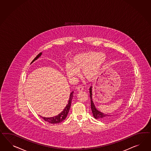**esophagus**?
Listing matches in <instances>:
<instances>
[{
	"label": "esophagus",
	"mask_w": 151,
	"mask_h": 151,
	"mask_svg": "<svg viewBox=\"0 0 151 151\" xmlns=\"http://www.w3.org/2000/svg\"><path fill=\"white\" fill-rule=\"evenodd\" d=\"M84 90V88L83 86H78L77 91H81Z\"/></svg>",
	"instance_id": "esophagus-1"
}]
</instances>
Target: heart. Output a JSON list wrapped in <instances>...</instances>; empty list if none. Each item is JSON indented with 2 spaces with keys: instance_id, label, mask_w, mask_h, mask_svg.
Masks as SVG:
<instances>
[{
  "instance_id": "1",
  "label": "heart",
  "mask_w": 151,
  "mask_h": 151,
  "mask_svg": "<svg viewBox=\"0 0 151 151\" xmlns=\"http://www.w3.org/2000/svg\"><path fill=\"white\" fill-rule=\"evenodd\" d=\"M106 60L103 54L98 52H85L73 56L70 64L66 65L65 72L70 79H74L79 76V72L82 71L83 77L92 81L98 76Z\"/></svg>"
}]
</instances>
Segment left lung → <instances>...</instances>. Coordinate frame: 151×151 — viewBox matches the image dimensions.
Masks as SVG:
<instances>
[{
	"mask_svg": "<svg viewBox=\"0 0 151 151\" xmlns=\"http://www.w3.org/2000/svg\"><path fill=\"white\" fill-rule=\"evenodd\" d=\"M89 92H90V98H91V109L93 112V115L95 119H98L99 120H105L108 119L111 116L110 115H106L103 114L102 112H100L98 110H96L95 108V106L94 105V103L92 100V92H91V87L89 89Z\"/></svg>",
	"mask_w": 151,
	"mask_h": 151,
	"instance_id": "obj_1",
	"label": "left lung"
}]
</instances>
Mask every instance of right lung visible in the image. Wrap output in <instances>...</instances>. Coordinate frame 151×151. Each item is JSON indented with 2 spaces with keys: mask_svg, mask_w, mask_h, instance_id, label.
Listing matches in <instances>:
<instances>
[{
  "mask_svg": "<svg viewBox=\"0 0 151 151\" xmlns=\"http://www.w3.org/2000/svg\"><path fill=\"white\" fill-rule=\"evenodd\" d=\"M41 55V53H40L39 55L35 58L34 60L31 62V63H32L35 60H36ZM73 91H72L70 94V96H69L68 104L65 106V109L63 110V111L60 112V114H58V115H57L56 116L51 117H44L41 116H40L42 117L45 121L48 122L50 124H58V123H60L61 122H62L63 121L65 120V119L66 117H67L68 112H69V110L70 108L71 102H72V100L73 99Z\"/></svg>",
  "mask_w": 151,
  "mask_h": 151,
  "instance_id": "1",
  "label": "right lung"
}]
</instances>
